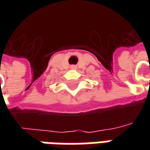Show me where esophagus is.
<instances>
[{"instance_id": "1", "label": "esophagus", "mask_w": 150, "mask_h": 150, "mask_svg": "<svg viewBox=\"0 0 150 150\" xmlns=\"http://www.w3.org/2000/svg\"><path fill=\"white\" fill-rule=\"evenodd\" d=\"M72 68H75V66H72Z\"/></svg>"}]
</instances>
